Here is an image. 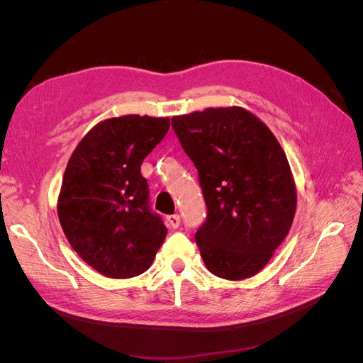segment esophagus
<instances>
[{
	"mask_svg": "<svg viewBox=\"0 0 363 363\" xmlns=\"http://www.w3.org/2000/svg\"><path fill=\"white\" fill-rule=\"evenodd\" d=\"M167 219H168L171 228H179L180 227V216L179 215H169Z\"/></svg>",
	"mask_w": 363,
	"mask_h": 363,
	"instance_id": "obj_1",
	"label": "esophagus"
}]
</instances>
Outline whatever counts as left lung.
<instances>
[{"label": "left lung", "mask_w": 363, "mask_h": 363, "mask_svg": "<svg viewBox=\"0 0 363 363\" xmlns=\"http://www.w3.org/2000/svg\"><path fill=\"white\" fill-rule=\"evenodd\" d=\"M172 128L199 171L207 216L195 242L207 269L227 280L252 277L294 221L296 191L286 155L242 107L174 116Z\"/></svg>", "instance_id": "left-lung-1"}]
</instances>
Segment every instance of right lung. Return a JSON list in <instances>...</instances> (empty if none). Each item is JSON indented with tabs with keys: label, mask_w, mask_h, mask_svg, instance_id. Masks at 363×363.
<instances>
[{
	"label": "right lung",
	"mask_w": 363,
	"mask_h": 363,
	"mask_svg": "<svg viewBox=\"0 0 363 363\" xmlns=\"http://www.w3.org/2000/svg\"><path fill=\"white\" fill-rule=\"evenodd\" d=\"M169 118L125 115L96 124L74 150L57 201L63 233L87 265L111 279L145 272L167 236L151 212L140 164Z\"/></svg>",
	"instance_id": "1"
}]
</instances>
